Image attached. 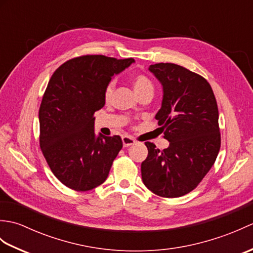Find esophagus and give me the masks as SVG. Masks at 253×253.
I'll return each instance as SVG.
<instances>
[{
	"label": "esophagus",
	"mask_w": 253,
	"mask_h": 253,
	"mask_svg": "<svg viewBox=\"0 0 253 253\" xmlns=\"http://www.w3.org/2000/svg\"><path fill=\"white\" fill-rule=\"evenodd\" d=\"M122 140H123L124 147H125V148L129 147V146H131V144H133V143L136 142L135 139H132V138L129 137V136H124V137L122 138Z\"/></svg>",
	"instance_id": "esophagus-1"
}]
</instances>
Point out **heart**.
Instances as JSON below:
<instances>
[{
  "mask_svg": "<svg viewBox=\"0 0 253 253\" xmlns=\"http://www.w3.org/2000/svg\"><path fill=\"white\" fill-rule=\"evenodd\" d=\"M131 84H132L133 91H135V93L137 95L142 92H146V91H153L152 83L150 82L148 77L143 76V75H136V76L132 78ZM112 92H113V84H110L105 90V99H109Z\"/></svg>",
  "mask_w": 253,
  "mask_h": 253,
  "instance_id": "obj_1",
  "label": "heart"
}]
</instances>
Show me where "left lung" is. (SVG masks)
<instances>
[{
    "instance_id": "left-lung-1",
    "label": "left lung",
    "mask_w": 253,
    "mask_h": 253,
    "mask_svg": "<svg viewBox=\"0 0 253 253\" xmlns=\"http://www.w3.org/2000/svg\"><path fill=\"white\" fill-rule=\"evenodd\" d=\"M149 71L162 84V104L155 118L169 146L161 151L144 142L149 153L141 163L142 181L160 197H181L195 189L217 158L216 100L207 80L185 67L159 63Z\"/></svg>"
}]
</instances>
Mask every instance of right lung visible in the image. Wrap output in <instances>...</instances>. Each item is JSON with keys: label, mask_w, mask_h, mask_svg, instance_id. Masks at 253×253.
<instances>
[{"label": "right lung", "mask_w": 253, "mask_h": 253, "mask_svg": "<svg viewBox=\"0 0 253 253\" xmlns=\"http://www.w3.org/2000/svg\"><path fill=\"white\" fill-rule=\"evenodd\" d=\"M135 63L104 55L65 62L52 75L39 110L40 148L53 174L76 191L103 184L123 148L120 136L94 132L93 114L105 104L115 75Z\"/></svg>", "instance_id": "obj_1"}]
</instances>
